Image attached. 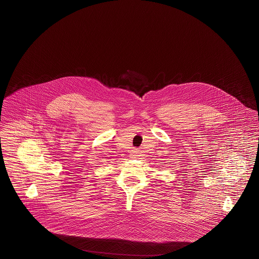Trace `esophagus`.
<instances>
[{"label":"esophagus","instance_id":"1","mask_svg":"<svg viewBox=\"0 0 259 259\" xmlns=\"http://www.w3.org/2000/svg\"><path fill=\"white\" fill-rule=\"evenodd\" d=\"M139 154H140V151L138 149H133L131 151V157L132 158H137L139 156Z\"/></svg>","mask_w":259,"mask_h":259}]
</instances>
